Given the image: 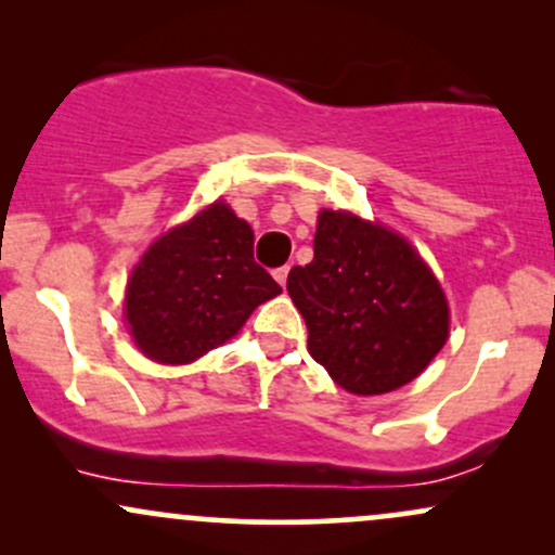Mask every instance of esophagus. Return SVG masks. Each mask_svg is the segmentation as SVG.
<instances>
[{
    "label": "esophagus",
    "instance_id": "obj_1",
    "mask_svg": "<svg viewBox=\"0 0 555 555\" xmlns=\"http://www.w3.org/2000/svg\"><path fill=\"white\" fill-rule=\"evenodd\" d=\"M286 276H289V266H282V269L273 271V279H276L282 286H286Z\"/></svg>",
    "mask_w": 555,
    "mask_h": 555
}]
</instances>
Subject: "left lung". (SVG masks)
Wrapping results in <instances>:
<instances>
[{
    "label": "left lung",
    "instance_id": "obj_1",
    "mask_svg": "<svg viewBox=\"0 0 555 555\" xmlns=\"http://www.w3.org/2000/svg\"><path fill=\"white\" fill-rule=\"evenodd\" d=\"M313 253L286 279L313 360L360 397L417 378L449 339V305L410 242L352 214L321 211Z\"/></svg>",
    "mask_w": 555,
    "mask_h": 555
}]
</instances>
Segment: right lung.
Here are the masks:
<instances>
[{
  "instance_id": "obj_1",
  "label": "right lung",
  "mask_w": 555,
  "mask_h": 555,
  "mask_svg": "<svg viewBox=\"0 0 555 555\" xmlns=\"http://www.w3.org/2000/svg\"><path fill=\"white\" fill-rule=\"evenodd\" d=\"M282 286L253 258V229L224 203L149 247L127 284L125 315L151 360L184 365L232 339Z\"/></svg>"
}]
</instances>
